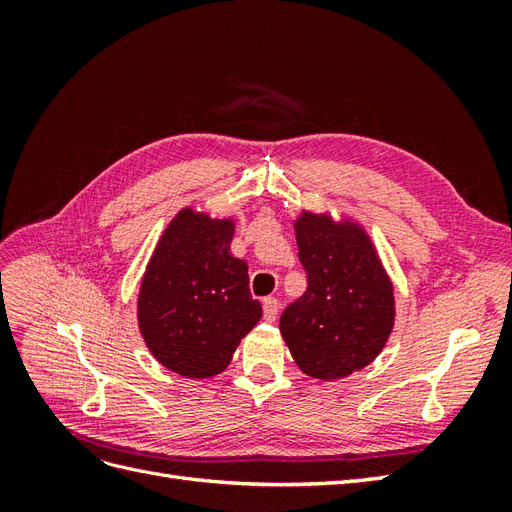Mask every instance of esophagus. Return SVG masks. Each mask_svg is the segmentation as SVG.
<instances>
[{
	"label": "esophagus",
	"mask_w": 512,
	"mask_h": 512,
	"mask_svg": "<svg viewBox=\"0 0 512 512\" xmlns=\"http://www.w3.org/2000/svg\"><path fill=\"white\" fill-rule=\"evenodd\" d=\"M262 312H265L267 322H273L277 318V312H280V303H277L275 297H267L262 301Z\"/></svg>",
	"instance_id": "obj_1"
}]
</instances>
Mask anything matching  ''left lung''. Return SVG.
Masks as SVG:
<instances>
[{"mask_svg": "<svg viewBox=\"0 0 512 512\" xmlns=\"http://www.w3.org/2000/svg\"><path fill=\"white\" fill-rule=\"evenodd\" d=\"M294 224L307 290L280 318V331L303 374L346 378L389 342L395 288L363 224L303 209Z\"/></svg>", "mask_w": 512, "mask_h": 512, "instance_id": "obj_1", "label": "left lung"}]
</instances>
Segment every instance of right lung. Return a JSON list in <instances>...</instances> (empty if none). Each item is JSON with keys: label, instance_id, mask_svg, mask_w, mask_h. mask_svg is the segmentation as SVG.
I'll use <instances>...</instances> for the list:
<instances>
[{"label": "right lung", "instance_id": "right-lung-1", "mask_svg": "<svg viewBox=\"0 0 512 512\" xmlns=\"http://www.w3.org/2000/svg\"><path fill=\"white\" fill-rule=\"evenodd\" d=\"M235 220L183 207L164 228L136 299L138 331L156 361L205 380L222 374L262 316L247 262L230 254Z\"/></svg>", "mask_w": 512, "mask_h": 512}]
</instances>
